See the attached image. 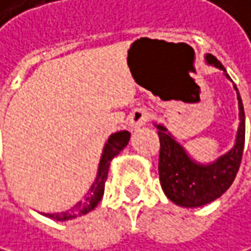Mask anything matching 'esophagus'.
Returning a JSON list of instances; mask_svg holds the SVG:
<instances>
[{
    "mask_svg": "<svg viewBox=\"0 0 251 251\" xmlns=\"http://www.w3.org/2000/svg\"><path fill=\"white\" fill-rule=\"evenodd\" d=\"M151 119V112L147 107H138L135 109L130 115H129V126L132 130L139 129L141 126H144Z\"/></svg>",
    "mask_w": 251,
    "mask_h": 251,
    "instance_id": "1",
    "label": "esophagus"
}]
</instances>
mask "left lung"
Returning <instances> with one entry per match:
<instances>
[{"label": "left lung", "mask_w": 251, "mask_h": 251, "mask_svg": "<svg viewBox=\"0 0 251 251\" xmlns=\"http://www.w3.org/2000/svg\"><path fill=\"white\" fill-rule=\"evenodd\" d=\"M207 61L216 67L224 70V66L214 56L208 54ZM226 72V70H224ZM230 79V76L226 73ZM237 90V87L234 86ZM240 110V126L236 145L224 156L217 159L211 165L195 164L184 152L182 147L167 132L164 126L158 125L159 136V181L165 195L181 207H201L217 200L226 193L233 184L239 172L243 149H244V136H246V124H244V107L237 90Z\"/></svg>", "instance_id": "8db88e82"}]
</instances>
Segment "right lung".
<instances>
[{
	"label": "right lung",
	"mask_w": 251,
	"mask_h": 251,
	"mask_svg": "<svg viewBox=\"0 0 251 251\" xmlns=\"http://www.w3.org/2000/svg\"><path fill=\"white\" fill-rule=\"evenodd\" d=\"M129 138H130V133L127 130H121V132H116V133L110 135L107 144L104 145V149H103L98 178H96L95 184L90 188L89 197L83 202L76 204L70 211L57 213V214H44V216L50 217V218H53L56 221H66V220H72V218H76L79 216H84L89 211H92L98 205V202L102 200L103 193H104V182H106V178H107V170H109L110 161L127 145Z\"/></svg>",
	"instance_id": "obj_1"
}]
</instances>
